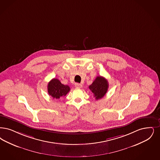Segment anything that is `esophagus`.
<instances>
[{
    "label": "esophagus",
    "mask_w": 160,
    "mask_h": 160,
    "mask_svg": "<svg viewBox=\"0 0 160 160\" xmlns=\"http://www.w3.org/2000/svg\"><path fill=\"white\" fill-rule=\"evenodd\" d=\"M75 86H76V88H82V84H80V83H75Z\"/></svg>",
    "instance_id": "1"
}]
</instances>
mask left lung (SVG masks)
I'll return each mask as SVG.
<instances>
[{
	"instance_id": "1",
	"label": "left lung",
	"mask_w": 160,
	"mask_h": 160,
	"mask_svg": "<svg viewBox=\"0 0 160 160\" xmlns=\"http://www.w3.org/2000/svg\"><path fill=\"white\" fill-rule=\"evenodd\" d=\"M89 88L93 93V96L95 97V99L98 100L102 98L107 92L108 82L104 77L98 76Z\"/></svg>"
}]
</instances>
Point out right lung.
Instances as JSON below:
<instances>
[{
	"label": "right lung",
	"instance_id": "right-lung-1",
	"mask_svg": "<svg viewBox=\"0 0 160 160\" xmlns=\"http://www.w3.org/2000/svg\"><path fill=\"white\" fill-rule=\"evenodd\" d=\"M70 90L68 85H64L57 78H53L48 85V92L50 96L53 99H59L65 96Z\"/></svg>",
	"mask_w": 160,
	"mask_h": 160
}]
</instances>
